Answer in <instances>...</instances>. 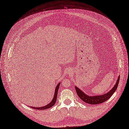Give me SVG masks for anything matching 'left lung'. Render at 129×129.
I'll list each match as a JSON object with an SVG mask.
<instances>
[{
  "label": "left lung",
  "instance_id": "1",
  "mask_svg": "<svg viewBox=\"0 0 129 129\" xmlns=\"http://www.w3.org/2000/svg\"><path fill=\"white\" fill-rule=\"evenodd\" d=\"M119 80H120V76L119 77L117 81H116V83L115 84L114 87L109 92H108V93L104 94L103 95L89 96L87 94H85L78 87H75V89H76L78 95L83 101H84V102L90 104V105H98V104H100L106 101L112 95V94L114 93V92L118 88V84L119 83Z\"/></svg>",
  "mask_w": 129,
  "mask_h": 129
}]
</instances>
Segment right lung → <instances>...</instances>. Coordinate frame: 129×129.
Returning a JSON list of instances; mask_svg holds the SVG:
<instances>
[{"instance_id":"1","label":"right lung","mask_w":129,"mask_h":129,"mask_svg":"<svg viewBox=\"0 0 129 129\" xmlns=\"http://www.w3.org/2000/svg\"><path fill=\"white\" fill-rule=\"evenodd\" d=\"M60 84V83H59V84H58V85H57V87L56 88V90H55V92H54V97L53 99H52V101L49 103L48 105L46 106H44L42 107H30V108H31L33 109H37V110H46L47 109L50 108L51 107H52L53 106H54V105L56 102L57 101V94H58V91L59 90V85Z\"/></svg>"}]
</instances>
